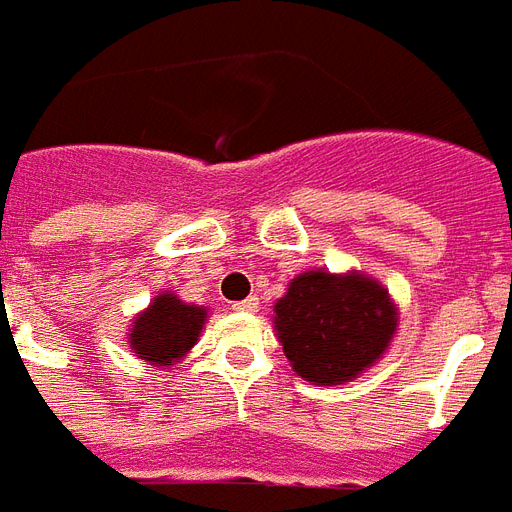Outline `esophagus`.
Masks as SVG:
<instances>
[{
  "instance_id": "1",
  "label": "esophagus",
  "mask_w": 512,
  "mask_h": 512,
  "mask_svg": "<svg viewBox=\"0 0 512 512\" xmlns=\"http://www.w3.org/2000/svg\"><path fill=\"white\" fill-rule=\"evenodd\" d=\"M257 298L255 295H249V298H246V301H238V304H233V312H246V314H252V312H257Z\"/></svg>"
}]
</instances>
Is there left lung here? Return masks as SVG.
<instances>
[{
  "mask_svg": "<svg viewBox=\"0 0 512 512\" xmlns=\"http://www.w3.org/2000/svg\"><path fill=\"white\" fill-rule=\"evenodd\" d=\"M399 317L388 290L366 274L304 271L274 306V328L298 377L342 385L388 350Z\"/></svg>",
  "mask_w": 512,
  "mask_h": 512,
  "instance_id": "left-lung-1",
  "label": "left lung"
}]
</instances>
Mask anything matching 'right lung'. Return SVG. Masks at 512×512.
Wrapping results in <instances>:
<instances>
[{"label": "right lung", "mask_w": 512, "mask_h": 512, "mask_svg": "<svg viewBox=\"0 0 512 512\" xmlns=\"http://www.w3.org/2000/svg\"><path fill=\"white\" fill-rule=\"evenodd\" d=\"M206 309L184 304L179 295L160 293L146 312L135 317L130 331V350L151 366H173L198 342Z\"/></svg>", "instance_id": "right-lung-1"}]
</instances>
